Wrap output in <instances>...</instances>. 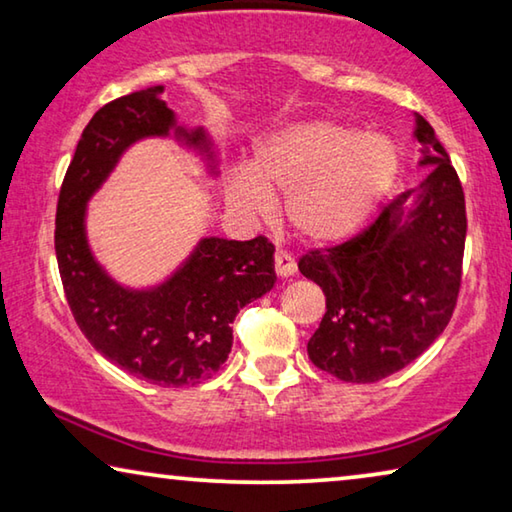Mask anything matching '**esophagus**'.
<instances>
[{"label":"esophagus","instance_id":"esophagus-1","mask_svg":"<svg viewBox=\"0 0 512 512\" xmlns=\"http://www.w3.org/2000/svg\"><path fill=\"white\" fill-rule=\"evenodd\" d=\"M274 272H277L279 277H290V274L295 272V261L288 251H274Z\"/></svg>","mask_w":512,"mask_h":512}]
</instances>
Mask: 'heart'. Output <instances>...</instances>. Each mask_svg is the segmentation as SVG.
<instances>
[{
    "mask_svg": "<svg viewBox=\"0 0 512 512\" xmlns=\"http://www.w3.org/2000/svg\"><path fill=\"white\" fill-rule=\"evenodd\" d=\"M398 151L389 139L332 121L286 125L256 148L249 169L229 178L231 206L249 219L272 212L286 194L283 215L300 238L327 245L350 235L389 192Z\"/></svg>",
    "mask_w": 512,
    "mask_h": 512,
    "instance_id": "b5f03b06",
    "label": "heart"
}]
</instances>
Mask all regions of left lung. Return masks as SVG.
I'll return each instance as SVG.
<instances>
[{
	"instance_id": "1",
	"label": "left lung",
	"mask_w": 512,
	"mask_h": 512,
	"mask_svg": "<svg viewBox=\"0 0 512 512\" xmlns=\"http://www.w3.org/2000/svg\"><path fill=\"white\" fill-rule=\"evenodd\" d=\"M421 164H432L416 206L400 194L341 245L309 249L300 272L325 293L309 359L343 382L371 384L428 350L458 302L465 256V192L432 125L416 116Z\"/></svg>"
}]
</instances>
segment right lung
Instances as JSON below:
<instances>
[{
	"instance_id": "add662e5",
	"label": "right lung",
	"mask_w": 512,
	"mask_h": 512,
	"mask_svg": "<svg viewBox=\"0 0 512 512\" xmlns=\"http://www.w3.org/2000/svg\"><path fill=\"white\" fill-rule=\"evenodd\" d=\"M162 93L164 86H148L93 114L61 183L54 249L68 306L93 348L157 387H190L222 368L233 345L231 322L272 290L277 274L265 235L247 242L203 238L190 261L153 290L121 288L96 263L84 233L86 201L125 148L174 128ZM176 132L208 151L201 130Z\"/></svg>"
}]
</instances>
